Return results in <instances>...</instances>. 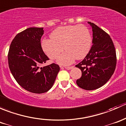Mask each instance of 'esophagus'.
I'll list each match as a JSON object with an SVG mask.
<instances>
[{"label": "esophagus", "mask_w": 126, "mask_h": 126, "mask_svg": "<svg viewBox=\"0 0 126 126\" xmlns=\"http://www.w3.org/2000/svg\"><path fill=\"white\" fill-rule=\"evenodd\" d=\"M74 66H69V67H64V68L66 69H68V70H69V69H71L72 68H73Z\"/></svg>", "instance_id": "34e87169"}]
</instances>
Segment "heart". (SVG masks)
Here are the masks:
<instances>
[{"instance_id": "1", "label": "heart", "mask_w": 126, "mask_h": 126, "mask_svg": "<svg viewBox=\"0 0 126 126\" xmlns=\"http://www.w3.org/2000/svg\"><path fill=\"white\" fill-rule=\"evenodd\" d=\"M50 38L43 39L42 49L50 59L54 60L64 47L66 50L57 59V62L63 65H69L76 58H85L91 49L92 43L88 29L82 24L57 28L50 33Z\"/></svg>"}]
</instances>
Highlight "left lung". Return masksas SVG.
<instances>
[{"mask_svg":"<svg viewBox=\"0 0 126 126\" xmlns=\"http://www.w3.org/2000/svg\"><path fill=\"white\" fill-rule=\"evenodd\" d=\"M92 27L93 45L88 54L76 67L82 71V77L76 83L86 90L99 88L109 81L116 65V50L108 33L94 23Z\"/></svg>","mask_w":126,"mask_h":126,"instance_id":"1","label":"left lung"}]
</instances>
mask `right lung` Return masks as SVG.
<instances>
[{
	"label": "right lung",
	"mask_w": 126,
	"mask_h": 126,
	"mask_svg": "<svg viewBox=\"0 0 126 126\" xmlns=\"http://www.w3.org/2000/svg\"><path fill=\"white\" fill-rule=\"evenodd\" d=\"M43 34L42 27H30L19 33L8 54L9 68L16 82L27 91L37 94L51 88L60 71L55 63L41 67L49 60L41 45Z\"/></svg>",
	"instance_id": "add662e5"
}]
</instances>
